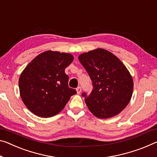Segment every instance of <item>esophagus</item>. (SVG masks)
<instances>
[{"label": "esophagus", "instance_id": "obj_1", "mask_svg": "<svg viewBox=\"0 0 157 157\" xmlns=\"http://www.w3.org/2000/svg\"><path fill=\"white\" fill-rule=\"evenodd\" d=\"M76 92H77V93H78V94H79V93L81 92V88L80 86L78 87V88H76Z\"/></svg>", "mask_w": 157, "mask_h": 157}]
</instances>
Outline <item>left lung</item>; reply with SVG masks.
Instances as JSON below:
<instances>
[{
    "instance_id": "obj_1",
    "label": "left lung",
    "mask_w": 157,
    "mask_h": 157,
    "mask_svg": "<svg viewBox=\"0 0 157 157\" xmlns=\"http://www.w3.org/2000/svg\"><path fill=\"white\" fill-rule=\"evenodd\" d=\"M92 81L89 95L82 93L90 112L100 119L117 115L128 105L133 90V81L123 62L108 50H91L78 57Z\"/></svg>"
}]
</instances>
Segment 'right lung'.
I'll return each mask as SVG.
<instances>
[{
  "label": "right lung",
  "instance_id": "right-lung-1",
  "mask_svg": "<svg viewBox=\"0 0 157 157\" xmlns=\"http://www.w3.org/2000/svg\"><path fill=\"white\" fill-rule=\"evenodd\" d=\"M73 60L71 54L48 50L25 67L19 88L24 104L33 114L43 118L53 117L76 93L69 87V76L64 72Z\"/></svg>",
  "mask_w": 157,
  "mask_h": 157
}]
</instances>
